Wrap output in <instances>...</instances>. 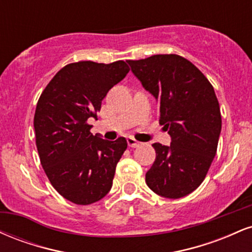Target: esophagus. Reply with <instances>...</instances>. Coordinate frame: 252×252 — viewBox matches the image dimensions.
<instances>
[{
  "instance_id": "34e87169",
  "label": "esophagus",
  "mask_w": 252,
  "mask_h": 252,
  "mask_svg": "<svg viewBox=\"0 0 252 252\" xmlns=\"http://www.w3.org/2000/svg\"><path fill=\"white\" fill-rule=\"evenodd\" d=\"M128 146L130 147V148H137V147H140L141 144V142H138V141H136L135 138H132V137H128Z\"/></svg>"
}]
</instances>
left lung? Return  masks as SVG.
Here are the masks:
<instances>
[{
	"label": "left lung",
	"instance_id": "obj_1",
	"mask_svg": "<svg viewBox=\"0 0 252 252\" xmlns=\"http://www.w3.org/2000/svg\"><path fill=\"white\" fill-rule=\"evenodd\" d=\"M134 76L158 103V121L172 138L154 143L146 182L156 194L178 199L204 181L215 158L221 116L215 90L192 63L176 54L128 60Z\"/></svg>",
	"mask_w": 252,
	"mask_h": 252
}]
</instances>
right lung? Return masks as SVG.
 I'll return each instance as SVG.
<instances>
[{"instance_id": "1", "label": "right lung", "mask_w": 252, "mask_h": 252, "mask_svg": "<svg viewBox=\"0 0 252 252\" xmlns=\"http://www.w3.org/2000/svg\"><path fill=\"white\" fill-rule=\"evenodd\" d=\"M129 67L79 62L63 67L43 90L34 115L41 166L59 194L78 205L94 204L111 189L117 162L128 147L124 137L106 141L90 132L108 91Z\"/></svg>"}]
</instances>
